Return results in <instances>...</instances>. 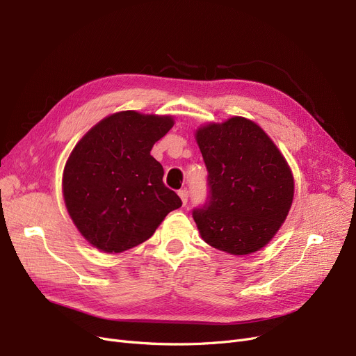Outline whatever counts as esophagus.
Returning a JSON list of instances; mask_svg holds the SVG:
<instances>
[{"mask_svg":"<svg viewBox=\"0 0 356 356\" xmlns=\"http://www.w3.org/2000/svg\"><path fill=\"white\" fill-rule=\"evenodd\" d=\"M179 196L181 199L183 205H186L188 204V197H189V192L186 189H181V191H179Z\"/></svg>","mask_w":356,"mask_h":356,"instance_id":"obj_1","label":"esophagus"}]
</instances>
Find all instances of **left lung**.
<instances>
[{"label": "left lung", "instance_id": "8db88e82", "mask_svg": "<svg viewBox=\"0 0 356 356\" xmlns=\"http://www.w3.org/2000/svg\"><path fill=\"white\" fill-rule=\"evenodd\" d=\"M208 170V200L193 209L202 238L243 256L265 247L284 224L293 177L280 149L254 122L231 118L196 131Z\"/></svg>", "mask_w": 356, "mask_h": 356}]
</instances>
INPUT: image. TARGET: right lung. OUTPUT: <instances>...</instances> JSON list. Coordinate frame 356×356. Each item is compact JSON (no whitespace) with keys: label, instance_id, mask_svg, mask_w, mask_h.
Wrapping results in <instances>:
<instances>
[{"label":"right lung","instance_id":"obj_1","mask_svg":"<svg viewBox=\"0 0 356 356\" xmlns=\"http://www.w3.org/2000/svg\"><path fill=\"white\" fill-rule=\"evenodd\" d=\"M175 125L172 116L119 112L100 120L75 145L63 192L83 237L104 253L148 240L181 200L163 183L151 148Z\"/></svg>","mask_w":356,"mask_h":356}]
</instances>
